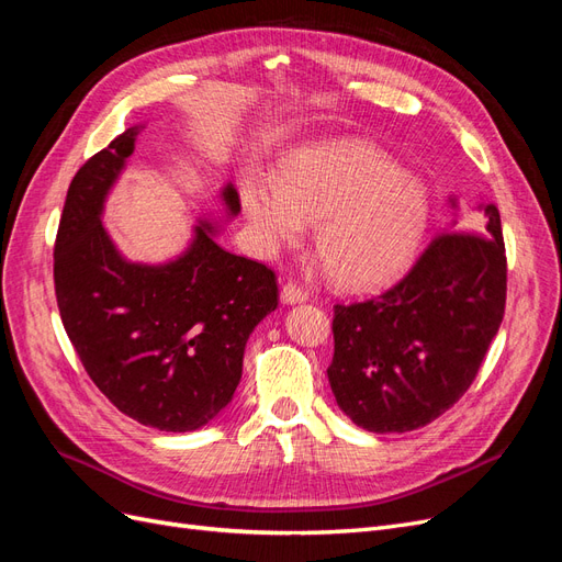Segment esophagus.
<instances>
[{
	"instance_id": "esophagus-1",
	"label": "esophagus",
	"mask_w": 562,
	"mask_h": 562,
	"mask_svg": "<svg viewBox=\"0 0 562 562\" xmlns=\"http://www.w3.org/2000/svg\"><path fill=\"white\" fill-rule=\"evenodd\" d=\"M307 297H310V293L304 291V288H302L300 283H295V281H288V283L281 288V300H283L285 304L307 302Z\"/></svg>"
}]
</instances>
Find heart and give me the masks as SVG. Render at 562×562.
<instances>
[{
	"label": "heart",
	"mask_w": 562,
	"mask_h": 562,
	"mask_svg": "<svg viewBox=\"0 0 562 562\" xmlns=\"http://www.w3.org/2000/svg\"><path fill=\"white\" fill-rule=\"evenodd\" d=\"M244 206L269 246L297 244L316 225V258L347 291L394 279L427 227L429 196L375 147L333 143L288 161L277 187L248 182Z\"/></svg>",
	"instance_id": "b5f03b06"
}]
</instances>
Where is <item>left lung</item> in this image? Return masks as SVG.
Masks as SVG:
<instances>
[{"label":"left lung","instance_id":"1","mask_svg":"<svg viewBox=\"0 0 562 562\" xmlns=\"http://www.w3.org/2000/svg\"><path fill=\"white\" fill-rule=\"evenodd\" d=\"M506 304V248L495 203L481 232L446 229L384 293L333 307L328 382L359 427L403 434L467 394Z\"/></svg>","mask_w":562,"mask_h":562}]
</instances>
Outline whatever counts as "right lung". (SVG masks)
<instances>
[{"mask_svg":"<svg viewBox=\"0 0 562 562\" xmlns=\"http://www.w3.org/2000/svg\"><path fill=\"white\" fill-rule=\"evenodd\" d=\"M138 128L83 164L67 190L54 246L56 300L83 370L145 427L194 431L232 401L252 328L279 304L267 265L217 246L209 227L180 260L131 265L100 225L110 184ZM232 215L241 211L225 190Z\"/></svg>","mask_w":562,"mask_h":562,"instance_id":"right-lung-1","label":"right lung"}]
</instances>
